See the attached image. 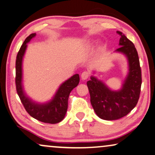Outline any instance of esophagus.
<instances>
[{"mask_svg":"<svg viewBox=\"0 0 155 155\" xmlns=\"http://www.w3.org/2000/svg\"><path fill=\"white\" fill-rule=\"evenodd\" d=\"M89 75H90V74H89V72L88 71H83L81 73V79L82 80H86V79H87L88 77H89Z\"/></svg>","mask_w":155,"mask_h":155,"instance_id":"34e87169","label":"esophagus"}]
</instances>
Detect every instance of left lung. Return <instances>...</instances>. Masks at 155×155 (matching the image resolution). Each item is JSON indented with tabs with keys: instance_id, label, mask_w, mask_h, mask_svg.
Wrapping results in <instances>:
<instances>
[{
	"instance_id": "obj_1",
	"label": "left lung",
	"mask_w": 155,
	"mask_h": 155,
	"mask_svg": "<svg viewBox=\"0 0 155 155\" xmlns=\"http://www.w3.org/2000/svg\"><path fill=\"white\" fill-rule=\"evenodd\" d=\"M117 33L120 36V47L116 51L125 54L129 61V73L122 89L110 91L94 76L87 81L93 108L100 118L106 120L120 119L128 114L137 105L141 91L142 72L137 49L123 33Z\"/></svg>"
}]
</instances>
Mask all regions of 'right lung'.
Instances as JSON below:
<instances>
[{
    "instance_id": "1",
    "label": "right lung",
    "mask_w": 155,
    "mask_h": 155,
    "mask_svg": "<svg viewBox=\"0 0 155 155\" xmlns=\"http://www.w3.org/2000/svg\"><path fill=\"white\" fill-rule=\"evenodd\" d=\"M35 33L29 35L24 41L15 61L16 91L27 112L34 118L41 122L55 124L62 120L68 108V98L73 88L79 83V74H75L60 86L54 97L46 104H37L31 101L24 94L22 87V60L27 47V43L35 36Z\"/></svg>"
}]
</instances>
